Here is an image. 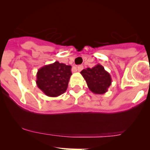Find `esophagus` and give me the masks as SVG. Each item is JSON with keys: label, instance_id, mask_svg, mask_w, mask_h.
I'll return each instance as SVG.
<instances>
[{"label": "esophagus", "instance_id": "obj_1", "mask_svg": "<svg viewBox=\"0 0 150 150\" xmlns=\"http://www.w3.org/2000/svg\"><path fill=\"white\" fill-rule=\"evenodd\" d=\"M82 69H83V66H82V65H79V66H77V71H81Z\"/></svg>", "mask_w": 150, "mask_h": 150}]
</instances>
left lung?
Masks as SVG:
<instances>
[{
	"label": "left lung",
	"instance_id": "8db88e82",
	"mask_svg": "<svg viewBox=\"0 0 150 150\" xmlns=\"http://www.w3.org/2000/svg\"><path fill=\"white\" fill-rule=\"evenodd\" d=\"M80 74L86 81L90 91L95 94L105 93L112 82L110 74L100 64L92 68L83 69Z\"/></svg>",
	"mask_w": 150,
	"mask_h": 150
}]
</instances>
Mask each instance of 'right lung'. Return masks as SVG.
<instances>
[{"label":"right lung","mask_w":150,"mask_h":150,"mask_svg":"<svg viewBox=\"0 0 150 150\" xmlns=\"http://www.w3.org/2000/svg\"><path fill=\"white\" fill-rule=\"evenodd\" d=\"M71 66L58 61L40 68L37 73L36 83L46 96L57 97L68 88L71 74Z\"/></svg>","instance_id":"add662e5"}]
</instances>
